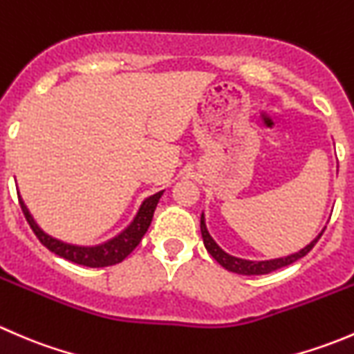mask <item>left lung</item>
Wrapping results in <instances>:
<instances>
[{
	"label": "left lung",
	"mask_w": 354,
	"mask_h": 354,
	"mask_svg": "<svg viewBox=\"0 0 354 354\" xmlns=\"http://www.w3.org/2000/svg\"><path fill=\"white\" fill-rule=\"evenodd\" d=\"M200 231H202L203 245H205L207 252H209L210 255L214 257V260H216L217 263H221L224 269L230 270V272H234V274H241V276H262V274H269V272H274V270H277V269H283V267H286V266H291L292 262H296V260H299L301 257H305L306 253H308L310 250L317 245V241L320 240V236L324 234L326 227L320 231L319 236H317L315 240L310 241V243L306 245L305 248L299 250V252L291 253V255H286V257H279V259H270V260H246V259H240V257L230 255L227 252H224V250L221 248L216 241H214V238L210 236L209 231H207L205 216H203V212H202V216H200Z\"/></svg>",
	"instance_id": "8db88e82"
}]
</instances>
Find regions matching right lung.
Masks as SVG:
<instances>
[{
  "label": "right lung",
  "instance_id": "1",
  "mask_svg": "<svg viewBox=\"0 0 354 354\" xmlns=\"http://www.w3.org/2000/svg\"><path fill=\"white\" fill-rule=\"evenodd\" d=\"M162 194L164 190L157 192V194L145 198L144 202H142L140 209H138L137 216L133 217V221H131V223L128 224L121 233H118L116 236L111 238L108 241H104V243L91 245V246L66 243V241H62L58 240V238H53L51 234L44 233V230H41V226L35 223L30 210L27 209V205H25L24 198L20 197V195H19V202L24 210L25 219H27V223L30 224L35 236L39 238V241H41L46 248L51 250V252L56 253V255L63 257V259L70 260V262L78 263V266L108 267V266H114V263H120L121 260L127 259V257L137 248V245L140 243L144 234L147 233L149 226H151L157 202H159V198L162 197Z\"/></svg>",
  "mask_w": 354,
  "mask_h": 354
}]
</instances>
